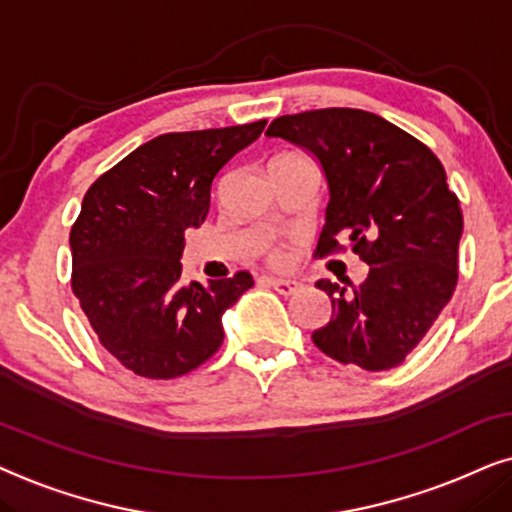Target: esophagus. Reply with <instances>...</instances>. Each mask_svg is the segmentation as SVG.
Instances as JSON below:
<instances>
[{
    "instance_id": "esophagus-1",
    "label": "esophagus",
    "mask_w": 512,
    "mask_h": 512,
    "mask_svg": "<svg viewBox=\"0 0 512 512\" xmlns=\"http://www.w3.org/2000/svg\"><path fill=\"white\" fill-rule=\"evenodd\" d=\"M264 281H267L271 288H274L278 295H283V297H290V295H295V292L302 290V283L290 281V278H271V276H267Z\"/></svg>"
}]
</instances>
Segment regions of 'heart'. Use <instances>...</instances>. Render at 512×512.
Instances as JSON below:
<instances>
[{"label":"heart","mask_w":512,"mask_h":512,"mask_svg":"<svg viewBox=\"0 0 512 512\" xmlns=\"http://www.w3.org/2000/svg\"><path fill=\"white\" fill-rule=\"evenodd\" d=\"M269 260H271V262H276V264H278V262H283V250H281V248H274V250H271V252H269Z\"/></svg>","instance_id":"1"}]
</instances>
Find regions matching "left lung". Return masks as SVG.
I'll return each instance as SVG.
<instances>
[{
	"label": "left lung",
	"mask_w": 512,
	"mask_h": 512,
	"mask_svg": "<svg viewBox=\"0 0 512 512\" xmlns=\"http://www.w3.org/2000/svg\"><path fill=\"white\" fill-rule=\"evenodd\" d=\"M267 135L309 149L323 166L330 203L316 255L344 250L346 238L370 264L353 290L316 283L332 318L313 344L344 365L391 370L426 337L459 278L463 215L445 168L424 142L365 109L285 114Z\"/></svg>",
	"instance_id": "obj_1"
}]
</instances>
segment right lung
Here are the masks:
<instances>
[{"mask_svg": "<svg viewBox=\"0 0 512 512\" xmlns=\"http://www.w3.org/2000/svg\"><path fill=\"white\" fill-rule=\"evenodd\" d=\"M267 121L166 133L145 142L88 187L70 231L72 292L100 344L147 379L196 370L222 346V316L245 290L248 271L182 281L185 231L201 227L210 187Z\"/></svg>", "mask_w": 512, "mask_h": 512, "instance_id": "add662e5", "label": "right lung"}]
</instances>
